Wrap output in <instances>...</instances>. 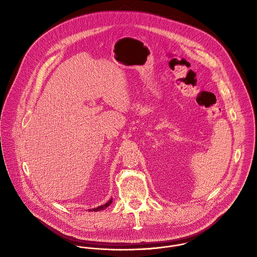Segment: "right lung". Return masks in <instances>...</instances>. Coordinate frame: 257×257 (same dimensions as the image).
<instances>
[{"label": "right lung", "mask_w": 257, "mask_h": 257, "mask_svg": "<svg viewBox=\"0 0 257 257\" xmlns=\"http://www.w3.org/2000/svg\"><path fill=\"white\" fill-rule=\"evenodd\" d=\"M111 202H112V199H109L106 203H104V204H102V205H100V206H98V207H96V208H92L91 209V211H97V210H102V209H104V208H106L107 206H109L110 204H111ZM90 211V210H89Z\"/></svg>", "instance_id": "obj_1"}]
</instances>
